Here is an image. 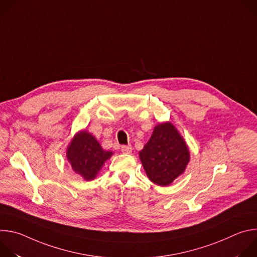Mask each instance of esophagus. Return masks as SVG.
Returning <instances> with one entry per match:
<instances>
[{
    "label": "esophagus",
    "instance_id": "obj_1",
    "mask_svg": "<svg viewBox=\"0 0 257 257\" xmlns=\"http://www.w3.org/2000/svg\"><path fill=\"white\" fill-rule=\"evenodd\" d=\"M121 152L123 154H131L132 153V146L131 145H123L121 148Z\"/></svg>",
    "mask_w": 257,
    "mask_h": 257
}]
</instances>
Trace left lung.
I'll use <instances>...</instances> for the list:
<instances>
[{"instance_id": "1", "label": "left lung", "mask_w": 257, "mask_h": 257, "mask_svg": "<svg viewBox=\"0 0 257 257\" xmlns=\"http://www.w3.org/2000/svg\"><path fill=\"white\" fill-rule=\"evenodd\" d=\"M139 159L149 179L160 186H168L185 172L190 161L189 148L171 122L158 124Z\"/></svg>"}]
</instances>
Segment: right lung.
I'll list each match as a JSON object with an SVG mask.
<instances>
[{"label":"right lung","instance_id":"obj_1","mask_svg":"<svg viewBox=\"0 0 257 257\" xmlns=\"http://www.w3.org/2000/svg\"><path fill=\"white\" fill-rule=\"evenodd\" d=\"M113 152L104 151L96 138L86 130L78 131L69 142L66 158L72 170L85 181L96 178Z\"/></svg>","mask_w":257,"mask_h":257}]
</instances>
